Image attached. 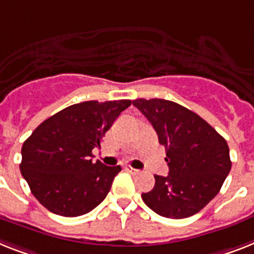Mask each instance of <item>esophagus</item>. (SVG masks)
<instances>
[{"label":"esophagus","mask_w":254,"mask_h":254,"mask_svg":"<svg viewBox=\"0 0 254 254\" xmlns=\"http://www.w3.org/2000/svg\"><path fill=\"white\" fill-rule=\"evenodd\" d=\"M125 170H127V172H130L131 175H137L138 172H139V171L135 170V168H133V167H127V168H125Z\"/></svg>","instance_id":"1"}]
</instances>
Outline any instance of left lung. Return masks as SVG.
I'll use <instances>...</instances> for the list:
<instances>
[{"mask_svg": "<svg viewBox=\"0 0 254 254\" xmlns=\"http://www.w3.org/2000/svg\"><path fill=\"white\" fill-rule=\"evenodd\" d=\"M137 107L166 147L168 176L142 193L146 205L166 218L197 214L219 193L231 170L227 142L197 113L164 99H135Z\"/></svg>", "mask_w": 254, "mask_h": 254, "instance_id": "obj_1", "label": "left lung"}]
</instances>
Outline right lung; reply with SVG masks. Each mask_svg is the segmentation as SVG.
I'll return each mask as SVG.
<instances>
[{
    "label": "right lung",
    "instance_id": "right-lung-1",
    "mask_svg": "<svg viewBox=\"0 0 254 254\" xmlns=\"http://www.w3.org/2000/svg\"><path fill=\"white\" fill-rule=\"evenodd\" d=\"M131 100H96L66 107L39 125L22 146L20 172L35 198L53 214L79 216L106 198L120 166L92 163L109 130Z\"/></svg>",
    "mask_w": 254,
    "mask_h": 254
}]
</instances>
